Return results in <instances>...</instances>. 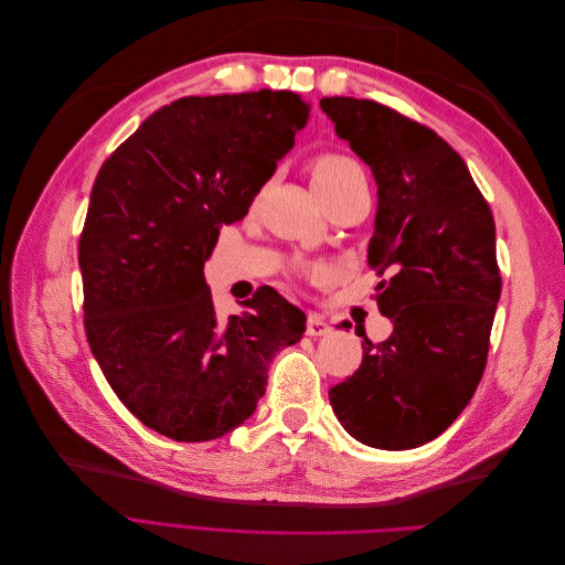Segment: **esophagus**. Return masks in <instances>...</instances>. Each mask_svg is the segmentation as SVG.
Returning <instances> with one entry per match:
<instances>
[{
  "label": "esophagus",
  "instance_id": "esophagus-1",
  "mask_svg": "<svg viewBox=\"0 0 565 565\" xmlns=\"http://www.w3.org/2000/svg\"><path fill=\"white\" fill-rule=\"evenodd\" d=\"M330 322L324 320L322 316H318V313H309V320H306V334L309 337H324V334H330Z\"/></svg>",
  "mask_w": 565,
  "mask_h": 565
}]
</instances>
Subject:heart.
Masks as SVG:
<instances>
[{
    "label": "heart",
    "instance_id": "heart-1",
    "mask_svg": "<svg viewBox=\"0 0 565 565\" xmlns=\"http://www.w3.org/2000/svg\"><path fill=\"white\" fill-rule=\"evenodd\" d=\"M311 177H313V185L318 193L334 191V188L349 185L353 181H365L363 167L349 156H339V152L320 156L311 164Z\"/></svg>",
    "mask_w": 565,
    "mask_h": 565
}]
</instances>
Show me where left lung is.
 <instances>
[{"label":"left lung","mask_w":565,"mask_h":565,"mask_svg":"<svg viewBox=\"0 0 565 565\" xmlns=\"http://www.w3.org/2000/svg\"><path fill=\"white\" fill-rule=\"evenodd\" d=\"M320 108L377 181L367 264L393 273L377 287L393 332L380 344L365 337L361 367L330 388V403L365 446L419 448L459 417L483 377L502 292L494 218L434 129L367 98L332 96Z\"/></svg>","instance_id":"8db88e82"}]
</instances>
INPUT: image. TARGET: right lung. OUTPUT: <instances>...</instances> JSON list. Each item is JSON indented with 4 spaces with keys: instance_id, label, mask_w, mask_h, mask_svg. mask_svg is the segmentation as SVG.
I'll list each match as a JSON object with an SVG mask.
<instances>
[{
    "instance_id": "obj_1",
    "label": "right lung",
    "mask_w": 565,
    "mask_h": 565,
    "mask_svg": "<svg viewBox=\"0 0 565 565\" xmlns=\"http://www.w3.org/2000/svg\"><path fill=\"white\" fill-rule=\"evenodd\" d=\"M295 92L185 96L100 167L79 237L84 330L129 413L179 443L241 426L306 316L264 285L218 322L204 262L306 127Z\"/></svg>"
}]
</instances>
